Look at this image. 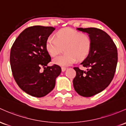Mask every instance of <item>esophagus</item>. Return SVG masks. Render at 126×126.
Segmentation results:
<instances>
[{"mask_svg": "<svg viewBox=\"0 0 126 126\" xmlns=\"http://www.w3.org/2000/svg\"><path fill=\"white\" fill-rule=\"evenodd\" d=\"M66 70V67H62V71L63 72H64V71H65Z\"/></svg>", "mask_w": 126, "mask_h": 126, "instance_id": "esophagus-1", "label": "esophagus"}]
</instances>
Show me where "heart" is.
<instances>
[{
	"mask_svg": "<svg viewBox=\"0 0 126 126\" xmlns=\"http://www.w3.org/2000/svg\"><path fill=\"white\" fill-rule=\"evenodd\" d=\"M63 48L66 53L54 59L52 63L68 66L77 59L81 61L87 57L92 48V41L88 34L65 27L57 32L55 38L49 36L45 42V49L52 57L59 54Z\"/></svg>",
	"mask_w": 126,
	"mask_h": 126,
	"instance_id": "heart-1",
	"label": "heart"
}]
</instances>
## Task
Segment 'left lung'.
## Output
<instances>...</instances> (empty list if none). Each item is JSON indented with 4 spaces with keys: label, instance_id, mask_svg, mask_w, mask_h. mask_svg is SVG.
Segmentation results:
<instances>
[{
    "label": "left lung",
    "instance_id": "1",
    "mask_svg": "<svg viewBox=\"0 0 126 126\" xmlns=\"http://www.w3.org/2000/svg\"><path fill=\"white\" fill-rule=\"evenodd\" d=\"M87 33L92 41V48L81 64L87 67L84 71L75 67L73 80L75 90L83 97H91L102 92L110 85L115 72L118 62L117 47L105 32L99 29L77 28Z\"/></svg>",
    "mask_w": 126,
    "mask_h": 126
}]
</instances>
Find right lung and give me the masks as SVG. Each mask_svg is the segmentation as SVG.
Wrapping results in <instances>:
<instances>
[{
  "label": "right lung",
  "instance_id": "right-lung-1",
  "mask_svg": "<svg viewBox=\"0 0 126 126\" xmlns=\"http://www.w3.org/2000/svg\"><path fill=\"white\" fill-rule=\"evenodd\" d=\"M54 27L34 26L23 30L12 45L10 64L15 81L26 93L42 97L51 92L60 74L59 66H48L51 57L45 42ZM43 67L44 71L40 70Z\"/></svg>",
  "mask_w": 126,
  "mask_h": 126
}]
</instances>
